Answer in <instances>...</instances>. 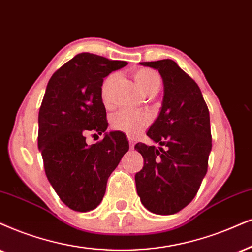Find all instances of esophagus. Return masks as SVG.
Returning a JSON list of instances; mask_svg holds the SVG:
<instances>
[{"label": "esophagus", "instance_id": "obj_1", "mask_svg": "<svg viewBox=\"0 0 252 252\" xmlns=\"http://www.w3.org/2000/svg\"><path fill=\"white\" fill-rule=\"evenodd\" d=\"M128 139H129V145H130V149H133L135 148V139L132 138V137L128 136Z\"/></svg>", "mask_w": 252, "mask_h": 252}]
</instances>
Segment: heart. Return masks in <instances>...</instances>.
I'll use <instances>...</instances> for the list:
<instances>
[{"instance_id":"heart-1","label":"heart","mask_w":252,"mask_h":252,"mask_svg":"<svg viewBox=\"0 0 252 252\" xmlns=\"http://www.w3.org/2000/svg\"><path fill=\"white\" fill-rule=\"evenodd\" d=\"M115 75L110 74L104 79L101 85V97L104 103L109 102L110 88ZM136 84L142 89L143 93L151 95L159 91L160 78L158 73L150 68H139L133 73ZM150 123V116L141 111L121 109L110 116V126L114 130L128 133L129 136H136L142 132Z\"/></svg>"}]
</instances>
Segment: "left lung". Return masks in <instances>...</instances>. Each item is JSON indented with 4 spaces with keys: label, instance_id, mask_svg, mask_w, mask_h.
<instances>
[{
    "label": "left lung",
    "instance_id": "1",
    "mask_svg": "<svg viewBox=\"0 0 252 252\" xmlns=\"http://www.w3.org/2000/svg\"><path fill=\"white\" fill-rule=\"evenodd\" d=\"M163 78L161 110L146 132L159 148L137 143L144 166L135 176L141 202L158 215L176 214L196 195L212 150L208 107L199 86L171 59L139 63Z\"/></svg>",
    "mask_w": 252,
    "mask_h": 252
}]
</instances>
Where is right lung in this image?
<instances>
[{"label": "right lung", "mask_w": 252, "mask_h": 252, "mask_svg": "<svg viewBox=\"0 0 252 252\" xmlns=\"http://www.w3.org/2000/svg\"><path fill=\"white\" fill-rule=\"evenodd\" d=\"M126 63L79 53L47 84L38 115V149L53 189L75 212L93 211L100 205L108 178L129 150L123 132H106L107 113L101 97L103 78ZM89 132H104V139L88 146L85 135Z\"/></svg>", "instance_id": "1"}]
</instances>
